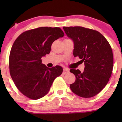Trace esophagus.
I'll use <instances>...</instances> for the list:
<instances>
[{
  "mask_svg": "<svg viewBox=\"0 0 122 122\" xmlns=\"http://www.w3.org/2000/svg\"><path fill=\"white\" fill-rule=\"evenodd\" d=\"M69 70H68V69H66V68H64V69H63V74H66V73H68V72H69Z\"/></svg>",
  "mask_w": 122,
  "mask_h": 122,
  "instance_id": "1",
  "label": "esophagus"
}]
</instances>
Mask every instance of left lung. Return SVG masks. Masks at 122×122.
<instances>
[{"mask_svg": "<svg viewBox=\"0 0 122 122\" xmlns=\"http://www.w3.org/2000/svg\"><path fill=\"white\" fill-rule=\"evenodd\" d=\"M63 29L74 43V56L84 61V71L71 69L76 81L70 85L74 94L83 98L93 97L109 81L113 67V56L109 43L98 31L82 26H64Z\"/></svg>", "mask_w": 122, "mask_h": 122, "instance_id": "8db88e82", "label": "left lung"}]
</instances>
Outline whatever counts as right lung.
<instances>
[{
    "mask_svg": "<svg viewBox=\"0 0 122 122\" xmlns=\"http://www.w3.org/2000/svg\"><path fill=\"white\" fill-rule=\"evenodd\" d=\"M64 36L60 28L40 27L24 31L15 41L9 56L10 74L25 96L34 100L43 97L61 74V66L48 68L41 58L49 54L52 43Z\"/></svg>",
    "mask_w": 122,
    "mask_h": 122,
    "instance_id": "obj_1",
    "label": "right lung"
}]
</instances>
